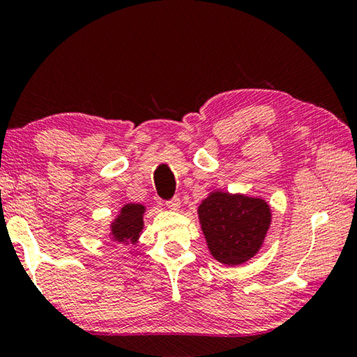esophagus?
Returning a JSON list of instances; mask_svg holds the SVG:
<instances>
[{
  "mask_svg": "<svg viewBox=\"0 0 357 357\" xmlns=\"http://www.w3.org/2000/svg\"><path fill=\"white\" fill-rule=\"evenodd\" d=\"M167 206L170 208L172 211H179V208H181V200H179L178 197H174V198H172V200L167 202Z\"/></svg>",
  "mask_w": 357,
  "mask_h": 357,
  "instance_id": "1",
  "label": "esophagus"
}]
</instances>
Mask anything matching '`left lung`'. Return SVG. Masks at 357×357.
Returning a JSON list of instances; mask_svg holds the SVG:
<instances>
[{
    "label": "left lung",
    "instance_id": "left-lung-1",
    "mask_svg": "<svg viewBox=\"0 0 357 357\" xmlns=\"http://www.w3.org/2000/svg\"><path fill=\"white\" fill-rule=\"evenodd\" d=\"M198 219L211 255L238 266L261 249L273 213L263 198L214 190L198 206Z\"/></svg>",
    "mask_w": 357,
    "mask_h": 357
}]
</instances>
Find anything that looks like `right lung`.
I'll use <instances>...</instances> for the list:
<instances>
[{
  "label": "right lung",
  "instance_id": "obj_1",
  "mask_svg": "<svg viewBox=\"0 0 357 357\" xmlns=\"http://www.w3.org/2000/svg\"><path fill=\"white\" fill-rule=\"evenodd\" d=\"M144 204L142 203H126L110 223V233L108 236L113 243L118 244H137L138 238L143 231L144 222Z\"/></svg>",
  "mask_w": 357,
  "mask_h": 357
}]
</instances>
